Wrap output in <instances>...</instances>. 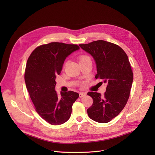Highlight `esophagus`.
I'll list each match as a JSON object with an SVG mask.
<instances>
[{"instance_id":"esophagus-1","label":"esophagus","mask_w":155,"mask_h":155,"mask_svg":"<svg viewBox=\"0 0 155 155\" xmlns=\"http://www.w3.org/2000/svg\"><path fill=\"white\" fill-rule=\"evenodd\" d=\"M85 95H86V94L84 93V92H81L79 93V97H80V98H82V97H84V96H85Z\"/></svg>"}]
</instances>
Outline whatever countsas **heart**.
<instances>
[{
  "instance_id": "obj_1",
  "label": "heart",
  "mask_w": 155,
  "mask_h": 155,
  "mask_svg": "<svg viewBox=\"0 0 155 155\" xmlns=\"http://www.w3.org/2000/svg\"><path fill=\"white\" fill-rule=\"evenodd\" d=\"M87 58H89L88 56H85V55H84V56H82L80 58V61H83V60H86V59H87Z\"/></svg>"
}]
</instances>
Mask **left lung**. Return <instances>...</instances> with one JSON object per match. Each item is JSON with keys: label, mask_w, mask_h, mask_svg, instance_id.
Wrapping results in <instances>:
<instances>
[{"label": "left lung", "mask_w": 155, "mask_h": 155, "mask_svg": "<svg viewBox=\"0 0 155 155\" xmlns=\"http://www.w3.org/2000/svg\"><path fill=\"white\" fill-rule=\"evenodd\" d=\"M79 46L95 60V78L102 80L107 85L104 96L97 92H88L93 104L87 114L97 123H109L124 109L129 97L133 73L128 57L118 45L103 40Z\"/></svg>", "instance_id": "1"}]
</instances>
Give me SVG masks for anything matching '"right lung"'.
Instances as JSON below:
<instances>
[{"instance_id": "1", "label": "right lung", "mask_w": 155, "mask_h": 155, "mask_svg": "<svg viewBox=\"0 0 155 155\" xmlns=\"http://www.w3.org/2000/svg\"><path fill=\"white\" fill-rule=\"evenodd\" d=\"M77 45L50 43L36 48L27 61L24 79L31 99L38 114L51 125L62 124L70 119L77 92L55 91L56 77L65 59L78 50Z\"/></svg>"}]
</instances>
